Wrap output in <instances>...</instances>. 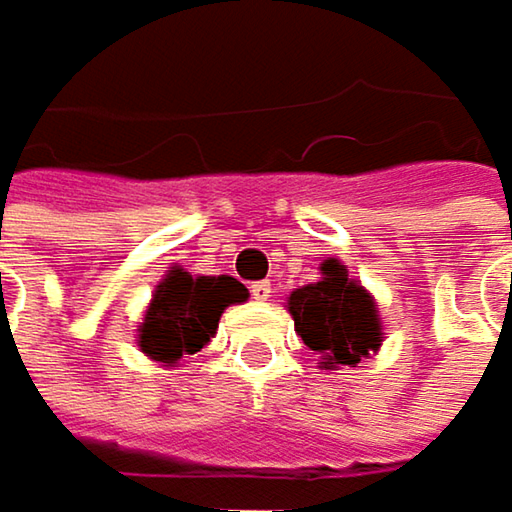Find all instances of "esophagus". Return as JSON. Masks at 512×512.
I'll return each instance as SVG.
<instances>
[{"instance_id":"obj_1","label":"esophagus","mask_w":512,"mask_h":512,"mask_svg":"<svg viewBox=\"0 0 512 512\" xmlns=\"http://www.w3.org/2000/svg\"><path fill=\"white\" fill-rule=\"evenodd\" d=\"M269 296H272V284H269V281H255V284H252V299L266 302Z\"/></svg>"}]
</instances>
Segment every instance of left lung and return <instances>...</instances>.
Here are the masks:
<instances>
[{"label":"left lung","mask_w":512,"mask_h":512,"mask_svg":"<svg viewBox=\"0 0 512 512\" xmlns=\"http://www.w3.org/2000/svg\"><path fill=\"white\" fill-rule=\"evenodd\" d=\"M323 278L305 284L287 296L296 335L308 350L320 356L326 370L341 364L356 367L361 358L379 350L382 323L373 296L347 275V266L335 257L320 263Z\"/></svg>","instance_id":"1"}]
</instances>
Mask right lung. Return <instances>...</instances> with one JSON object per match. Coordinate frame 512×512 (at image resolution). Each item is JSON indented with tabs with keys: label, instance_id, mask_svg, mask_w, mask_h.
I'll return each instance as SVG.
<instances>
[{
	"label": "right lung",
	"instance_id": "right-lung-1",
	"mask_svg": "<svg viewBox=\"0 0 512 512\" xmlns=\"http://www.w3.org/2000/svg\"><path fill=\"white\" fill-rule=\"evenodd\" d=\"M249 290L231 275L192 278L180 266L156 284L154 299L139 326V347L162 364H177L183 356L201 353L219 329L228 305L246 302Z\"/></svg>",
	"mask_w": 512,
	"mask_h": 512
}]
</instances>
